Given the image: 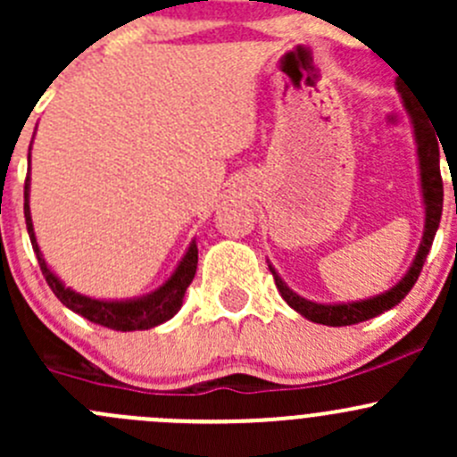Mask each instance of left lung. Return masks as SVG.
Listing matches in <instances>:
<instances>
[{
  "mask_svg": "<svg viewBox=\"0 0 457 457\" xmlns=\"http://www.w3.org/2000/svg\"><path fill=\"white\" fill-rule=\"evenodd\" d=\"M400 92V86H398ZM404 110H407L409 119H411L413 126V137H416L418 145V172H420V195H422V205H425V229H422L420 245H418L416 256H413L411 265L404 271L403 278L395 285H391L385 292L376 294V296L361 298V301H347V303H316L310 298H303L301 294L294 292L287 283L278 276V271L274 270L270 261V271L274 276V283L278 287L283 301L292 307L294 312H298L307 320L318 322V325L327 327H347L356 325V322L370 320L385 314L386 310L398 305L411 287L416 285L418 276H420L422 265H425L428 250H431V243L436 238L437 225H440L442 216V177H440V145H437L436 135L431 132V126L422 121L420 112L416 110V104H411V99L403 96ZM440 139V137H437Z\"/></svg>",
  "mask_w": 457,
  "mask_h": 457,
  "instance_id": "obj_1",
  "label": "left lung"
}]
</instances>
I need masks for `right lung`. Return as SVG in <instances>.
<instances>
[{
    "mask_svg": "<svg viewBox=\"0 0 457 457\" xmlns=\"http://www.w3.org/2000/svg\"><path fill=\"white\" fill-rule=\"evenodd\" d=\"M29 161H30V154H29ZM24 216H26V228H29L32 250H35L37 261H39L41 274L46 276V283L50 285L54 296H57L68 310L75 312V314L87 318V320L95 322V325L108 327V329L139 331V329H152V327L156 325H163L165 320L177 316V312L181 310L186 289L190 287L192 278H195L196 274V262H199V247H196L195 238H192V243L187 245L186 254L181 256V261L177 262L172 274L168 276V280H163V283H161L156 289H152L150 294H143V296H135V298H95L68 287V285L63 283L53 270H50L44 254H41L39 243H37V237H35V228H32V216H30V172L29 177H26V186H24Z\"/></svg>",
    "mask_w": 457,
    "mask_h": 457,
    "instance_id": "1",
    "label": "right lung"
}]
</instances>
